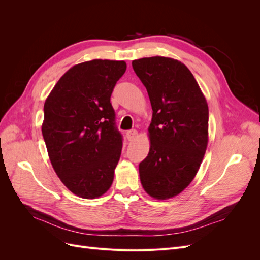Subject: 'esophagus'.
<instances>
[{"mask_svg": "<svg viewBox=\"0 0 260 260\" xmlns=\"http://www.w3.org/2000/svg\"><path fill=\"white\" fill-rule=\"evenodd\" d=\"M137 135H138L137 130H135V129L129 130V131H127V139H128L129 141H132L133 139H135V138L137 137Z\"/></svg>", "mask_w": 260, "mask_h": 260, "instance_id": "obj_1", "label": "esophagus"}]
</instances>
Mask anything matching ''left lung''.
I'll use <instances>...</instances> for the list:
<instances>
[{"mask_svg":"<svg viewBox=\"0 0 260 260\" xmlns=\"http://www.w3.org/2000/svg\"><path fill=\"white\" fill-rule=\"evenodd\" d=\"M132 67L148 93L153 109L148 155L139 165L148 195H178L198 174L208 143V105L194 76L169 57H144Z\"/></svg>","mask_w":260,"mask_h":260,"instance_id":"8db88e82","label":"left lung"}]
</instances>
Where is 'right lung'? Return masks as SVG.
<instances>
[{"label": "right lung", "mask_w": 260, "mask_h": 260, "mask_svg": "<svg viewBox=\"0 0 260 260\" xmlns=\"http://www.w3.org/2000/svg\"><path fill=\"white\" fill-rule=\"evenodd\" d=\"M125 69L123 60L75 65L44 103L42 135L51 164L61 182L80 198H100L113 183L122 136L111 96Z\"/></svg>", "instance_id": "1"}]
</instances>
